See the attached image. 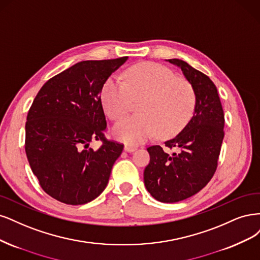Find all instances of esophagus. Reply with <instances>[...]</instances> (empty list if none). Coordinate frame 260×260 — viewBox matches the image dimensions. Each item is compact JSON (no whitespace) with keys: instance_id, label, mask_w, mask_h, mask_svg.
<instances>
[{"instance_id":"esophagus-1","label":"esophagus","mask_w":260,"mask_h":260,"mask_svg":"<svg viewBox=\"0 0 260 260\" xmlns=\"http://www.w3.org/2000/svg\"><path fill=\"white\" fill-rule=\"evenodd\" d=\"M124 150H125V151H126V152H133V151H135V150H136V147L129 146V145H125Z\"/></svg>"}]
</instances>
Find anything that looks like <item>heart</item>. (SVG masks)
<instances>
[{
    "label": "heart",
    "instance_id": "1",
    "mask_svg": "<svg viewBox=\"0 0 260 260\" xmlns=\"http://www.w3.org/2000/svg\"><path fill=\"white\" fill-rule=\"evenodd\" d=\"M133 100L140 102L139 114L123 119L113 127L114 136L128 145L142 144L156 132L161 137L176 135L190 122L197 108L193 85L156 62L131 67L124 73V82L116 78L106 81L102 102L109 118L122 119Z\"/></svg>",
    "mask_w": 260,
    "mask_h": 260
}]
</instances>
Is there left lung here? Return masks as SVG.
Returning <instances> with one entry per match:
<instances>
[{
	"mask_svg": "<svg viewBox=\"0 0 260 260\" xmlns=\"http://www.w3.org/2000/svg\"><path fill=\"white\" fill-rule=\"evenodd\" d=\"M169 61L179 67L193 85L197 108L186 127L165 142V147L177 152L166 153L161 146L147 148L150 162L144 180L155 200L175 203L198 193L214 176L224 136V115L217 88L206 74L183 60Z\"/></svg>",
	"mask_w": 260,
	"mask_h": 260,
	"instance_id": "1",
	"label": "left lung"
}]
</instances>
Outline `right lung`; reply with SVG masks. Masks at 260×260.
Listing matches in <instances>:
<instances>
[{
    "mask_svg": "<svg viewBox=\"0 0 260 260\" xmlns=\"http://www.w3.org/2000/svg\"><path fill=\"white\" fill-rule=\"evenodd\" d=\"M127 57L84 60L49 79L29 109L24 149L41 188L59 202L85 204L108 185L123 144L105 137L104 84ZM93 140L102 146L89 148Z\"/></svg>",
    "mask_w": 260,
    "mask_h": 260,
    "instance_id": "right-lung-1",
    "label": "right lung"
}]
</instances>
